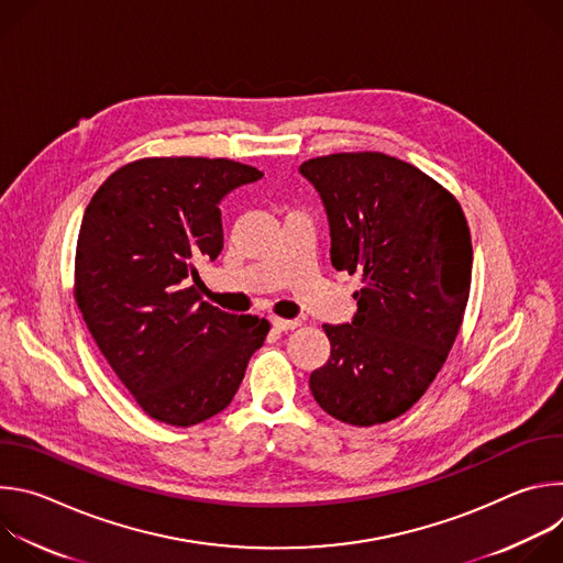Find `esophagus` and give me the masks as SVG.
<instances>
[{
	"label": "esophagus",
	"instance_id": "34e87169",
	"mask_svg": "<svg viewBox=\"0 0 563 563\" xmlns=\"http://www.w3.org/2000/svg\"><path fill=\"white\" fill-rule=\"evenodd\" d=\"M300 325V320H289V318H278L274 316L272 318V328L278 330V332H289V330H296Z\"/></svg>",
	"mask_w": 563,
	"mask_h": 563
}]
</instances>
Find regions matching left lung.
Returning <instances> with one entry per match:
<instances>
[{"instance_id":"1","label":"left lung","mask_w":563,"mask_h":563,"mask_svg":"<svg viewBox=\"0 0 563 563\" xmlns=\"http://www.w3.org/2000/svg\"><path fill=\"white\" fill-rule=\"evenodd\" d=\"M300 174L323 198L334 269L363 276L352 325H323L332 354L309 389L343 423H387L426 394L461 330L467 220L443 185L380 151L311 157Z\"/></svg>"}]
</instances>
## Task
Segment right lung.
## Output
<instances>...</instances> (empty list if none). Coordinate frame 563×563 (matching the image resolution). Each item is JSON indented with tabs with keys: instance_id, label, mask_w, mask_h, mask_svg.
Instances as JSON below:
<instances>
[{
	"instance_id": "add662e5",
	"label": "right lung",
	"mask_w": 563,
	"mask_h": 563,
	"mask_svg": "<svg viewBox=\"0 0 563 563\" xmlns=\"http://www.w3.org/2000/svg\"><path fill=\"white\" fill-rule=\"evenodd\" d=\"M263 172L227 157H140L91 198L73 296L107 363L155 421L189 428L222 412L263 347L265 318L200 300L196 261L222 252L220 200Z\"/></svg>"
}]
</instances>
